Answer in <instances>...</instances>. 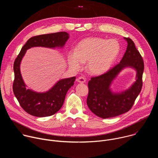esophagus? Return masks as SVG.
<instances>
[{
    "mask_svg": "<svg viewBox=\"0 0 158 158\" xmlns=\"http://www.w3.org/2000/svg\"><path fill=\"white\" fill-rule=\"evenodd\" d=\"M77 81L78 82H80V83H84V82H85V79L84 77L81 76V77H79L77 79Z\"/></svg>",
    "mask_w": 158,
    "mask_h": 158,
    "instance_id": "34e87169",
    "label": "esophagus"
}]
</instances>
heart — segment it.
Segmentation results:
<instances>
[{
	"mask_svg": "<svg viewBox=\"0 0 158 158\" xmlns=\"http://www.w3.org/2000/svg\"><path fill=\"white\" fill-rule=\"evenodd\" d=\"M121 46L116 39L106 40L101 37H88L78 43L75 51L67 54V62L74 70L81 69L82 62L91 74L107 71L117 59Z\"/></svg>",
	"mask_w": 158,
	"mask_h": 158,
	"instance_id": "heart-1",
	"label": "heart"
}]
</instances>
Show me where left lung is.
<instances>
[{
	"label": "left lung",
	"mask_w": 158,
	"mask_h": 158,
	"mask_svg": "<svg viewBox=\"0 0 158 158\" xmlns=\"http://www.w3.org/2000/svg\"><path fill=\"white\" fill-rule=\"evenodd\" d=\"M127 49L119 64L99 76L91 77L88 82L87 104L94 114L101 118L118 116L129 111L140 93L143 86L144 62L134 42L124 37ZM125 67L137 71V81L125 92L114 94L110 89L111 82Z\"/></svg>",
	"instance_id": "obj_1"
}]
</instances>
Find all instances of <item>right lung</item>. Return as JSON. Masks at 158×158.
<instances>
[{"label": "right lung", "mask_w": 158, "mask_h": 158, "mask_svg": "<svg viewBox=\"0 0 158 158\" xmlns=\"http://www.w3.org/2000/svg\"><path fill=\"white\" fill-rule=\"evenodd\" d=\"M69 38L65 32L43 34L30 38L22 47L14 64L13 92L20 106L28 114L36 117H46L56 114L62 107L66 94L74 85L76 77L59 81L46 93H36L27 89L20 71V64L26 51L33 47L62 48Z\"/></svg>", "instance_id": "add662e5"}]
</instances>
